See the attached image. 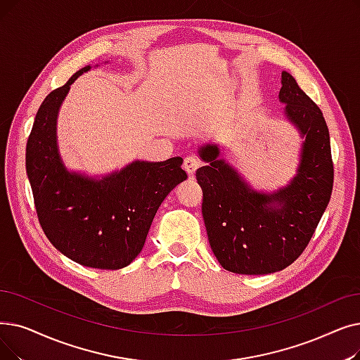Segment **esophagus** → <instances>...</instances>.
<instances>
[{"label": "esophagus", "mask_w": 360, "mask_h": 360, "mask_svg": "<svg viewBox=\"0 0 360 360\" xmlns=\"http://www.w3.org/2000/svg\"><path fill=\"white\" fill-rule=\"evenodd\" d=\"M200 166H201V160L198 158H195V155H186L184 160V169L190 176H193L195 174V170Z\"/></svg>", "instance_id": "1"}]
</instances>
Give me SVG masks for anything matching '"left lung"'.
Wrapping results in <instances>:
<instances>
[{
  "label": "left lung",
  "mask_w": 360,
  "mask_h": 360,
  "mask_svg": "<svg viewBox=\"0 0 360 360\" xmlns=\"http://www.w3.org/2000/svg\"><path fill=\"white\" fill-rule=\"evenodd\" d=\"M279 100L304 136L299 174L287 188L275 194L250 190L217 159L216 146L200 148L209 163L195 172L209 243L222 268L233 274L263 275L290 266L304 252L331 198L334 163L321 108L287 72Z\"/></svg>",
  "instance_id": "obj_1"
}]
</instances>
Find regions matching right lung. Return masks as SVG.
I'll use <instances>...</instances> for the list:
<instances>
[{"instance_id":"add662e5","label":"right lung","mask_w":360,"mask_h":360,"mask_svg":"<svg viewBox=\"0 0 360 360\" xmlns=\"http://www.w3.org/2000/svg\"><path fill=\"white\" fill-rule=\"evenodd\" d=\"M45 97L26 144V174L38 221L66 257L96 269H122L141 252L166 195L186 179L182 159L135 162L101 181L69 174L56 143L58 107L77 76Z\"/></svg>"}]
</instances>
